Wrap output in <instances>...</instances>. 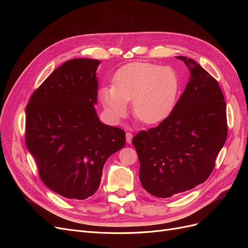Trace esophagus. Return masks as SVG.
Here are the masks:
<instances>
[{
	"instance_id": "obj_1",
	"label": "esophagus",
	"mask_w": 248,
	"mask_h": 248,
	"mask_svg": "<svg viewBox=\"0 0 248 248\" xmlns=\"http://www.w3.org/2000/svg\"><path fill=\"white\" fill-rule=\"evenodd\" d=\"M132 140V133L131 132H126V141L128 142V144H130Z\"/></svg>"
}]
</instances>
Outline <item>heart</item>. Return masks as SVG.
<instances>
[{
    "instance_id": "b5f03b06",
    "label": "heart",
    "mask_w": 248,
    "mask_h": 248,
    "mask_svg": "<svg viewBox=\"0 0 248 248\" xmlns=\"http://www.w3.org/2000/svg\"><path fill=\"white\" fill-rule=\"evenodd\" d=\"M179 88L178 74L170 67L130 63L115 73L111 86L100 89L99 99L114 119L125 117L128 103L132 102L137 119L146 124H156L174 109Z\"/></svg>"
}]
</instances>
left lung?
<instances>
[{"label": "left lung", "mask_w": 248, "mask_h": 248, "mask_svg": "<svg viewBox=\"0 0 248 248\" xmlns=\"http://www.w3.org/2000/svg\"><path fill=\"white\" fill-rule=\"evenodd\" d=\"M184 92L170 116L132 139L140 159V181L157 198H170L205 182L228 137L227 108L217 80L194 60Z\"/></svg>", "instance_id": "left-lung-1"}]
</instances>
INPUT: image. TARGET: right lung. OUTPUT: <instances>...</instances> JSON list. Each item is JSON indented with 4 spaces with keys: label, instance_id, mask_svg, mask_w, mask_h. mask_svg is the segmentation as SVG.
<instances>
[{
    "label": "right lung",
    "instance_id": "obj_1",
    "mask_svg": "<svg viewBox=\"0 0 248 248\" xmlns=\"http://www.w3.org/2000/svg\"><path fill=\"white\" fill-rule=\"evenodd\" d=\"M99 63L93 59L65 62L32 94L26 108V145L39 176L67 199L93 196L107 159L125 146V131L101 123L96 114Z\"/></svg>",
    "mask_w": 248,
    "mask_h": 248
}]
</instances>
